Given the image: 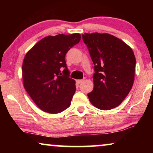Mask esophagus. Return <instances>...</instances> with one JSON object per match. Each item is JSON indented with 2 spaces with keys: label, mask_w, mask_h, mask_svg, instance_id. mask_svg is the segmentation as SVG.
Returning <instances> with one entry per match:
<instances>
[{
  "label": "esophagus",
  "mask_w": 153,
  "mask_h": 153,
  "mask_svg": "<svg viewBox=\"0 0 153 153\" xmlns=\"http://www.w3.org/2000/svg\"><path fill=\"white\" fill-rule=\"evenodd\" d=\"M83 81H84V79H77L76 80V82L77 84H81V83L83 82Z\"/></svg>",
  "instance_id": "34e87169"
}]
</instances>
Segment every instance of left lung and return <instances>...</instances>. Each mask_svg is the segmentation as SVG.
Wrapping results in <instances>:
<instances>
[{"mask_svg":"<svg viewBox=\"0 0 153 153\" xmlns=\"http://www.w3.org/2000/svg\"><path fill=\"white\" fill-rule=\"evenodd\" d=\"M94 65V88L88 94L90 102L101 110L120 105L132 88L136 58L129 46L108 33L82 35Z\"/></svg>","mask_w":153,"mask_h":153,"instance_id":"8db88e82","label":"left lung"}]
</instances>
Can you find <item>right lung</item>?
<instances>
[{"label": "right lung", "mask_w": 153, "mask_h": 153, "mask_svg": "<svg viewBox=\"0 0 153 153\" xmlns=\"http://www.w3.org/2000/svg\"><path fill=\"white\" fill-rule=\"evenodd\" d=\"M80 40L81 35L77 33L46 36L25 56L22 65L24 88L45 112L59 113L71 105L76 82L69 78L65 56ZM61 68H64L62 73Z\"/></svg>", "instance_id": "obj_1"}]
</instances>
